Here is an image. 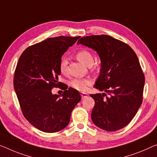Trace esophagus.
I'll list each match as a JSON object with an SVG mask.
<instances>
[{"label":"esophagus","instance_id":"obj_1","mask_svg":"<svg viewBox=\"0 0 157 157\" xmlns=\"http://www.w3.org/2000/svg\"><path fill=\"white\" fill-rule=\"evenodd\" d=\"M80 94H81V97H82V99L86 97H87V95H88L86 93H84V92H81Z\"/></svg>","mask_w":157,"mask_h":157}]
</instances>
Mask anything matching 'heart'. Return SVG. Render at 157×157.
Listing matches in <instances>:
<instances>
[{
    "label": "heart",
    "mask_w": 157,
    "mask_h": 157,
    "mask_svg": "<svg viewBox=\"0 0 157 157\" xmlns=\"http://www.w3.org/2000/svg\"><path fill=\"white\" fill-rule=\"evenodd\" d=\"M76 58L82 63L86 65V66H92L94 63V58L92 53L87 49L82 48L79 50L76 53ZM59 70L60 73L66 75L67 73V60L65 58H63L60 60L59 65ZM92 84V80L86 78H75L71 82V86L75 90L80 92H85L87 89V86Z\"/></svg>",
    "instance_id": "b5f03b06"
}]
</instances>
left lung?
Masks as SVG:
<instances>
[{"label":"left lung","instance_id":"obj_1","mask_svg":"<svg viewBox=\"0 0 157 157\" xmlns=\"http://www.w3.org/2000/svg\"><path fill=\"white\" fill-rule=\"evenodd\" d=\"M80 44L99 54L101 67L94 86L109 94H90L95 101L93 123L106 131L120 130L132 120L142 102L144 75L138 58L127 44L109 35L82 37Z\"/></svg>","mask_w":157,"mask_h":157}]
</instances>
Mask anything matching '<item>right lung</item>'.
Listing matches in <instances>:
<instances>
[{"label":"right lung","mask_w":157,"mask_h":157,"mask_svg":"<svg viewBox=\"0 0 157 157\" xmlns=\"http://www.w3.org/2000/svg\"><path fill=\"white\" fill-rule=\"evenodd\" d=\"M79 36L46 39L25 49L14 76V88L25 118L44 132H56L68 125L71 112L81 100L78 90L58 82L62 56ZM61 86L60 87L59 86ZM65 91L53 95V87Z\"/></svg>","instance_id":"obj_1"}]
</instances>
